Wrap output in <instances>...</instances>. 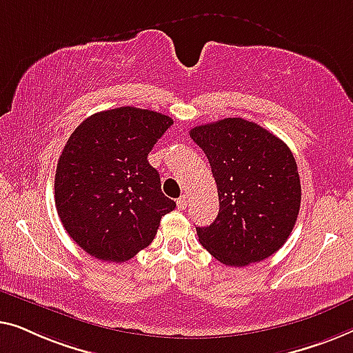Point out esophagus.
<instances>
[{
	"label": "esophagus",
	"instance_id": "34e87169",
	"mask_svg": "<svg viewBox=\"0 0 353 353\" xmlns=\"http://www.w3.org/2000/svg\"><path fill=\"white\" fill-rule=\"evenodd\" d=\"M176 205H177V210H179V211L185 210V208H187V196H181V198H179Z\"/></svg>",
	"mask_w": 353,
	"mask_h": 353
}]
</instances>
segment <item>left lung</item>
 <instances>
[{
  "mask_svg": "<svg viewBox=\"0 0 353 353\" xmlns=\"http://www.w3.org/2000/svg\"><path fill=\"white\" fill-rule=\"evenodd\" d=\"M217 183L219 214L196 227L198 240L225 265L245 267L285 245L301 208V181L290 147L257 123L225 118L190 129Z\"/></svg>",
  "mask_w": 353,
  "mask_h": 353,
  "instance_id": "left-lung-1",
  "label": "left lung"
}]
</instances>
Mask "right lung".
<instances>
[{"instance_id": "right-lung-1", "label": "right lung", "mask_w": 353, "mask_h": 353, "mask_svg": "<svg viewBox=\"0 0 353 353\" xmlns=\"http://www.w3.org/2000/svg\"><path fill=\"white\" fill-rule=\"evenodd\" d=\"M170 117L120 107L79 125L59 158L54 196L68 235L99 261L125 262L147 248L176 203L147 157Z\"/></svg>"}]
</instances>
